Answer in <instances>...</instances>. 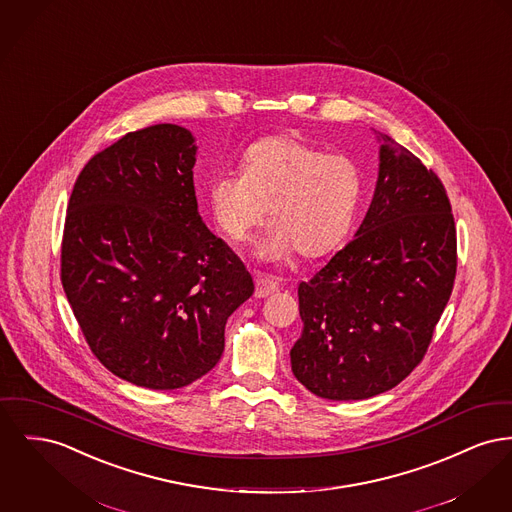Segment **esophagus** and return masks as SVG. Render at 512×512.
Wrapping results in <instances>:
<instances>
[{"instance_id": "esophagus-1", "label": "esophagus", "mask_w": 512, "mask_h": 512, "mask_svg": "<svg viewBox=\"0 0 512 512\" xmlns=\"http://www.w3.org/2000/svg\"><path fill=\"white\" fill-rule=\"evenodd\" d=\"M278 280L265 274H255V296L257 298H269L274 292H278Z\"/></svg>"}]
</instances>
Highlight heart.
Segmentation results:
<instances>
[{
  "label": "heart",
  "mask_w": 512,
  "mask_h": 512,
  "mask_svg": "<svg viewBox=\"0 0 512 512\" xmlns=\"http://www.w3.org/2000/svg\"><path fill=\"white\" fill-rule=\"evenodd\" d=\"M363 178L344 154H327L294 135L251 143L241 154V174L209 181L207 203L224 238L240 243L263 220L272 222L257 253L282 259L296 249L321 257L348 236L360 209Z\"/></svg>",
  "instance_id": "obj_1"
}]
</instances>
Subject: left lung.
Masks as SVG:
<instances>
[{"label": "left lung", "instance_id": "1", "mask_svg": "<svg viewBox=\"0 0 512 512\" xmlns=\"http://www.w3.org/2000/svg\"><path fill=\"white\" fill-rule=\"evenodd\" d=\"M379 178L363 222L298 288L303 332L290 358L307 391L363 400L420 363L451 298L456 228L441 180L377 133Z\"/></svg>", "mask_w": 512, "mask_h": 512}]
</instances>
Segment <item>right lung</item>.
I'll return each mask as SVG.
<instances>
[{"instance_id": "1", "label": "right lung", "mask_w": 512, "mask_h": 512, "mask_svg": "<svg viewBox=\"0 0 512 512\" xmlns=\"http://www.w3.org/2000/svg\"><path fill=\"white\" fill-rule=\"evenodd\" d=\"M195 160L180 125L127 133L92 156L67 207L61 284L75 319L106 369L152 391L207 375L255 290L199 214Z\"/></svg>"}]
</instances>
